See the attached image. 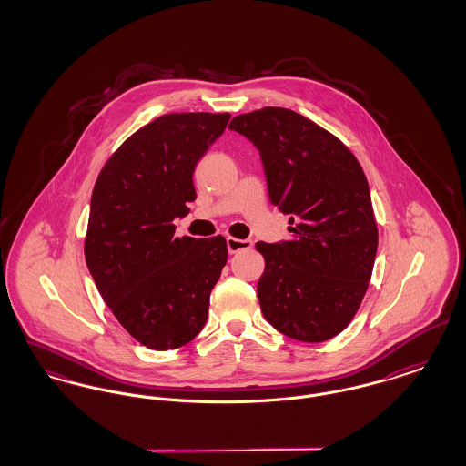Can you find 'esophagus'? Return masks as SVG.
Wrapping results in <instances>:
<instances>
[{"label": "esophagus", "mask_w": 466, "mask_h": 466, "mask_svg": "<svg viewBox=\"0 0 466 466\" xmlns=\"http://www.w3.org/2000/svg\"><path fill=\"white\" fill-rule=\"evenodd\" d=\"M253 246V243L249 239H238V238H228L227 239V248H228V253L234 255L238 251H243V249H249Z\"/></svg>", "instance_id": "1"}]
</instances>
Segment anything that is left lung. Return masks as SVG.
Here are the masks:
<instances>
[{"instance_id": "obj_1", "label": "left lung", "mask_w": 466, "mask_h": 466, "mask_svg": "<svg viewBox=\"0 0 466 466\" xmlns=\"http://www.w3.org/2000/svg\"><path fill=\"white\" fill-rule=\"evenodd\" d=\"M228 129L258 148L268 199L289 217V241L257 243L266 260L260 309L287 337L329 340L355 318L376 260L365 173L339 137L287 108L238 115Z\"/></svg>"}]
</instances>
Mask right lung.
<instances>
[{
  "instance_id": "obj_1",
  "label": "right lung",
  "mask_w": 466,
  "mask_h": 466,
  "mask_svg": "<svg viewBox=\"0 0 466 466\" xmlns=\"http://www.w3.org/2000/svg\"><path fill=\"white\" fill-rule=\"evenodd\" d=\"M230 113H167L106 160L90 199L86 262L103 300L134 339L156 351L188 344L208 319L227 264L223 236H175L196 199L194 169Z\"/></svg>"
}]
</instances>
